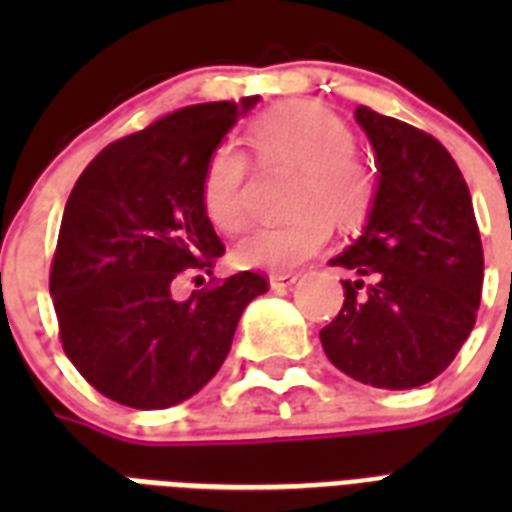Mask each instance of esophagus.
<instances>
[{"label":"esophagus","instance_id":"1","mask_svg":"<svg viewBox=\"0 0 512 512\" xmlns=\"http://www.w3.org/2000/svg\"><path fill=\"white\" fill-rule=\"evenodd\" d=\"M295 281H297V273H287V271L271 273V287L273 289H287V287H292Z\"/></svg>","mask_w":512,"mask_h":512}]
</instances>
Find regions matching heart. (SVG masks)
I'll list each match as a JSON object with an SVG mask.
<instances>
[{
    "label": "heart",
    "mask_w": 512,
    "mask_h": 512,
    "mask_svg": "<svg viewBox=\"0 0 512 512\" xmlns=\"http://www.w3.org/2000/svg\"><path fill=\"white\" fill-rule=\"evenodd\" d=\"M249 140L263 162L300 167L289 223L268 225L241 241L233 260L244 268H292L316 255L337 223L353 225L374 199V175L353 151V130L329 108L300 100L263 114ZM201 207L220 233H241L249 223L247 156L233 143H220L201 175Z\"/></svg>",
    "instance_id": "1"
}]
</instances>
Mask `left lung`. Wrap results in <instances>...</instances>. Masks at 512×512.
Masks as SVG:
<instances>
[{
	"instance_id": "8db88e82",
	"label": "left lung",
	"mask_w": 512,
	"mask_h": 512,
	"mask_svg": "<svg viewBox=\"0 0 512 512\" xmlns=\"http://www.w3.org/2000/svg\"><path fill=\"white\" fill-rule=\"evenodd\" d=\"M377 154L380 185L364 233L329 265L353 273L345 303L321 329L332 364L372 388L436 380L476 324L484 247L465 177L425 130L356 108Z\"/></svg>"
}]
</instances>
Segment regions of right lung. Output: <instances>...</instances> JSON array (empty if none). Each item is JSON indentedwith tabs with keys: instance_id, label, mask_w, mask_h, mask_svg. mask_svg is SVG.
Segmentation results:
<instances>
[{
	"instance_id": "add662e5",
	"label": "right lung",
	"mask_w": 512,
	"mask_h": 512,
	"mask_svg": "<svg viewBox=\"0 0 512 512\" xmlns=\"http://www.w3.org/2000/svg\"><path fill=\"white\" fill-rule=\"evenodd\" d=\"M260 95L185 106L108 143L66 201L50 295L66 356L92 388L132 409L199 393L231 350L263 273L212 279L188 300L172 284L212 271L223 241L201 207V175Z\"/></svg>"
}]
</instances>
